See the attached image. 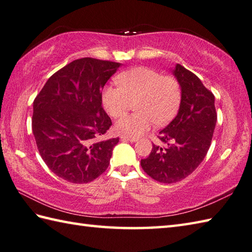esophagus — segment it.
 Wrapping results in <instances>:
<instances>
[{"mask_svg":"<svg viewBox=\"0 0 252 252\" xmlns=\"http://www.w3.org/2000/svg\"><path fill=\"white\" fill-rule=\"evenodd\" d=\"M120 138L122 141H127V142H131V143H134V142L137 141V138H135V137H130V136H126V135H122Z\"/></svg>","mask_w":252,"mask_h":252,"instance_id":"esophagus-1","label":"esophagus"}]
</instances>
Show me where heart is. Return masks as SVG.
<instances>
[{"mask_svg":"<svg viewBox=\"0 0 252 252\" xmlns=\"http://www.w3.org/2000/svg\"><path fill=\"white\" fill-rule=\"evenodd\" d=\"M118 87H106L101 92V104L114 118H119L134 103L136 112L122 117L116 123L120 134L137 137L155 122L163 126L175 116L181 104V87L176 79L162 76L146 67L133 68L118 74Z\"/></svg>","mask_w":252,"mask_h":252,"instance_id":"b5f03b06","label":"heart"}]
</instances>
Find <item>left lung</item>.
I'll return each mask as SVG.
<instances>
[{
  "instance_id": "1",
  "label": "left lung",
  "mask_w": 252,
  "mask_h": 252,
  "mask_svg": "<svg viewBox=\"0 0 252 252\" xmlns=\"http://www.w3.org/2000/svg\"><path fill=\"white\" fill-rule=\"evenodd\" d=\"M174 77L181 87L178 115L163 130L159 140L164 147L153 144L146 159L141 160L143 170L160 183L172 184L194 172L211 145L217 123L215 95L200 79L176 63Z\"/></svg>"
}]
</instances>
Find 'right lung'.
<instances>
[{"label":"right lung","instance_id":"right-lung-1","mask_svg":"<svg viewBox=\"0 0 252 252\" xmlns=\"http://www.w3.org/2000/svg\"><path fill=\"white\" fill-rule=\"evenodd\" d=\"M121 63L84 57L60 69L33 101L32 132L47 167L63 180L89 183L108 168L119 137L98 141L111 119L101 90Z\"/></svg>","mask_w":252,"mask_h":252}]
</instances>
